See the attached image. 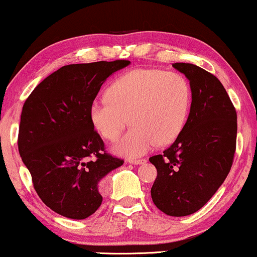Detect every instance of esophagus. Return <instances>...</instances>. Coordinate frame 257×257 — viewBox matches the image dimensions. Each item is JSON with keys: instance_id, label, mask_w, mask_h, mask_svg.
I'll list each match as a JSON object with an SVG mask.
<instances>
[{"instance_id": "obj_1", "label": "esophagus", "mask_w": 257, "mask_h": 257, "mask_svg": "<svg viewBox=\"0 0 257 257\" xmlns=\"http://www.w3.org/2000/svg\"><path fill=\"white\" fill-rule=\"evenodd\" d=\"M128 162L133 165H141V164H145L146 160L145 159H128Z\"/></svg>"}]
</instances>
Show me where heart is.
I'll return each mask as SVG.
<instances>
[{
    "label": "heart",
    "mask_w": 257,
    "mask_h": 257,
    "mask_svg": "<svg viewBox=\"0 0 257 257\" xmlns=\"http://www.w3.org/2000/svg\"><path fill=\"white\" fill-rule=\"evenodd\" d=\"M191 86L184 74L159 69H136L116 78L108 96L92 102L90 115L93 124L106 140L117 142L115 151L139 157L155 145L165 146L184 129L191 108Z\"/></svg>",
    "instance_id": "obj_1"
}]
</instances>
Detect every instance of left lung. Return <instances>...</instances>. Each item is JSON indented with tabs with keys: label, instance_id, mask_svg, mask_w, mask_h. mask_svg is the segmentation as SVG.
<instances>
[{
	"label": "left lung",
	"instance_id": "left-lung-1",
	"mask_svg": "<svg viewBox=\"0 0 257 257\" xmlns=\"http://www.w3.org/2000/svg\"><path fill=\"white\" fill-rule=\"evenodd\" d=\"M190 80V115L184 129L162 154L149 158L158 171L153 203L168 216L197 212L216 193L231 170L237 113L218 78L193 64L174 63Z\"/></svg>",
	"mask_w": 257,
	"mask_h": 257
}]
</instances>
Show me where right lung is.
Returning a JSON list of instances; mask_svg holds the SVG:
<instances>
[{"label":"right lung","mask_w":257,"mask_h":257,"mask_svg":"<svg viewBox=\"0 0 257 257\" xmlns=\"http://www.w3.org/2000/svg\"><path fill=\"white\" fill-rule=\"evenodd\" d=\"M129 60L60 67L26 99L18 146L34 190L59 215L85 219L102 204L105 175L122 166L95 131L90 108L106 78Z\"/></svg>","instance_id":"1"}]
</instances>
